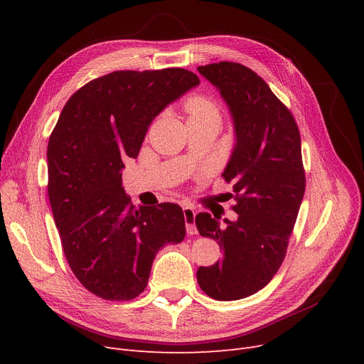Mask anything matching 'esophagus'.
I'll use <instances>...</instances> for the list:
<instances>
[{
	"label": "esophagus",
	"instance_id": "1",
	"mask_svg": "<svg viewBox=\"0 0 364 364\" xmlns=\"http://www.w3.org/2000/svg\"><path fill=\"white\" fill-rule=\"evenodd\" d=\"M183 214H184V221H186V230L190 236L193 235H198V228H196V224H195V217H196V213L193 208L190 206H184L183 208Z\"/></svg>",
	"mask_w": 364,
	"mask_h": 364
}]
</instances>
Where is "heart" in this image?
Returning <instances> with one entry per match:
<instances>
[{
  "instance_id": "heart-1",
  "label": "heart",
  "mask_w": 364,
  "mask_h": 364,
  "mask_svg": "<svg viewBox=\"0 0 364 364\" xmlns=\"http://www.w3.org/2000/svg\"><path fill=\"white\" fill-rule=\"evenodd\" d=\"M184 109L188 114V119H220V109L217 103L203 94H193L186 100Z\"/></svg>"
}]
</instances>
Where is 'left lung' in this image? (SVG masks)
<instances>
[{
  "instance_id": "8db88e82",
  "label": "left lung",
  "mask_w": 364,
  "mask_h": 364,
  "mask_svg": "<svg viewBox=\"0 0 364 364\" xmlns=\"http://www.w3.org/2000/svg\"><path fill=\"white\" fill-rule=\"evenodd\" d=\"M198 70L220 90L233 117L236 146L223 177L233 184L239 215L224 223L196 215L200 236L223 251L196 276L208 296L235 301L262 289L284 259L305 192L301 136L291 110L252 69L220 62Z\"/></svg>"
}]
</instances>
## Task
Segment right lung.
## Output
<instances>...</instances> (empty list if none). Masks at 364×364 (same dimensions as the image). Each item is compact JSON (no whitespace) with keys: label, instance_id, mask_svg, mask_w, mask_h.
<instances>
[{"label":"right lung","instance_id":"obj_1","mask_svg":"<svg viewBox=\"0 0 364 364\" xmlns=\"http://www.w3.org/2000/svg\"><path fill=\"white\" fill-rule=\"evenodd\" d=\"M198 84L181 68L114 70L73 92L60 113L47 147L48 199L70 270L95 296H139L158 251L186 236L183 209H137L121 169L156 114Z\"/></svg>","mask_w":364,"mask_h":364}]
</instances>
